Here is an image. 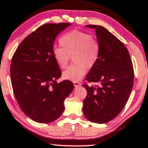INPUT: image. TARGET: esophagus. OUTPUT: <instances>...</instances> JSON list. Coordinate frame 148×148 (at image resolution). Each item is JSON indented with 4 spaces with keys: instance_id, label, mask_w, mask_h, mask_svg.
Instances as JSON below:
<instances>
[{
    "instance_id": "1",
    "label": "esophagus",
    "mask_w": 148,
    "mask_h": 148,
    "mask_svg": "<svg viewBox=\"0 0 148 148\" xmlns=\"http://www.w3.org/2000/svg\"><path fill=\"white\" fill-rule=\"evenodd\" d=\"M73 85H74L75 87H79V86H81V84L79 83V82H73Z\"/></svg>"
}]
</instances>
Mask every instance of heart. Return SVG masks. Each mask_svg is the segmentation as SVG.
Returning a JSON list of instances; mask_svg holds the SVG:
<instances>
[{
	"instance_id": "obj_1",
	"label": "heart",
	"mask_w": 148,
	"mask_h": 148,
	"mask_svg": "<svg viewBox=\"0 0 148 148\" xmlns=\"http://www.w3.org/2000/svg\"><path fill=\"white\" fill-rule=\"evenodd\" d=\"M61 47L52 51L56 62L60 68L65 69L72 57L74 63L62 73L63 78L78 82L84 76L86 68L92 69L99 60L101 46L95 36L79 30H72L59 40Z\"/></svg>"
}]
</instances>
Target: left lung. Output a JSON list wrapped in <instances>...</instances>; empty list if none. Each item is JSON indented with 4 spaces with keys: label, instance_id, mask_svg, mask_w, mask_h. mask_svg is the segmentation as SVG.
I'll list each match as a JSON object with an SVG mask.
<instances>
[{
    "label": "left lung",
    "instance_id": "left-lung-1",
    "mask_svg": "<svg viewBox=\"0 0 148 148\" xmlns=\"http://www.w3.org/2000/svg\"><path fill=\"white\" fill-rule=\"evenodd\" d=\"M86 26L96 30L101 51L86 78L99 85H83L87 91L83 112L88 120L105 124L116 118L127 103L133 86V66L128 49L116 36L101 26Z\"/></svg>",
    "mask_w": 148,
    "mask_h": 148
}]
</instances>
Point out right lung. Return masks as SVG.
Instances as JSON below:
<instances>
[{"mask_svg":"<svg viewBox=\"0 0 148 148\" xmlns=\"http://www.w3.org/2000/svg\"><path fill=\"white\" fill-rule=\"evenodd\" d=\"M70 23L46 24L23 40L11 59V79L21 109L39 123L57 120L64 110V101L71 93L69 80L57 84L62 73L53 57V45Z\"/></svg>","mask_w":148,"mask_h":148,"instance_id":"1","label":"right lung"}]
</instances>
